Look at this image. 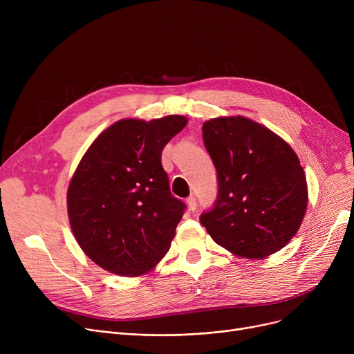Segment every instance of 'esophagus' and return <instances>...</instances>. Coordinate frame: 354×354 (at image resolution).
<instances>
[{"label": "esophagus", "mask_w": 354, "mask_h": 354, "mask_svg": "<svg viewBox=\"0 0 354 354\" xmlns=\"http://www.w3.org/2000/svg\"><path fill=\"white\" fill-rule=\"evenodd\" d=\"M187 203H188L189 211H195V209H196V199H195L194 196H189V198L187 199Z\"/></svg>", "instance_id": "1"}]
</instances>
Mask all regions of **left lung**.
I'll return each instance as SVG.
<instances>
[{
  "mask_svg": "<svg viewBox=\"0 0 354 354\" xmlns=\"http://www.w3.org/2000/svg\"><path fill=\"white\" fill-rule=\"evenodd\" d=\"M218 174V198L201 224L221 247L244 258L284 248L300 230L308 189L300 159L268 127L222 116L202 127Z\"/></svg>",
  "mask_w": 354,
  "mask_h": 354,
  "instance_id": "8db88e82",
  "label": "left lung"
}]
</instances>
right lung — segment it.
Returning <instances> with one entry per match:
<instances>
[{
  "label": "right lung",
  "instance_id": "obj_1",
  "mask_svg": "<svg viewBox=\"0 0 354 354\" xmlns=\"http://www.w3.org/2000/svg\"><path fill=\"white\" fill-rule=\"evenodd\" d=\"M188 119H122L95 139L67 189L77 244L93 263L122 277L152 271L171 248L185 203L169 189L162 151Z\"/></svg>",
  "mask_w": 354,
  "mask_h": 354
}]
</instances>
